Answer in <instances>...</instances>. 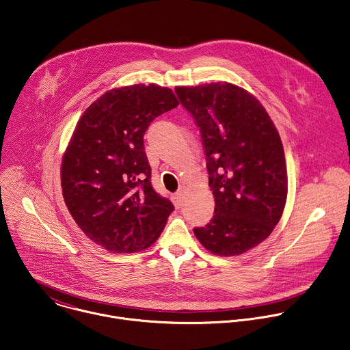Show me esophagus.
Returning a JSON list of instances; mask_svg holds the SVG:
<instances>
[{"label":"esophagus","instance_id":"34e87169","mask_svg":"<svg viewBox=\"0 0 350 350\" xmlns=\"http://www.w3.org/2000/svg\"><path fill=\"white\" fill-rule=\"evenodd\" d=\"M172 199H173V203H174V206H176L177 208L181 207V206H183V202H184V193H183V191L176 192V193L172 196Z\"/></svg>","mask_w":350,"mask_h":350}]
</instances>
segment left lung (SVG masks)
I'll return each mask as SVG.
<instances>
[{"label":"left lung","instance_id":"1","mask_svg":"<svg viewBox=\"0 0 350 350\" xmlns=\"http://www.w3.org/2000/svg\"><path fill=\"white\" fill-rule=\"evenodd\" d=\"M200 129L215 208L193 233L219 256L241 255L266 240L280 222L288 173L280 133L262 103L230 83L176 87Z\"/></svg>","mask_w":350,"mask_h":350}]
</instances>
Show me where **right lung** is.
I'll return each mask as SVG.
<instances>
[{"label": "right lung", "instance_id": "1", "mask_svg": "<svg viewBox=\"0 0 350 350\" xmlns=\"http://www.w3.org/2000/svg\"><path fill=\"white\" fill-rule=\"evenodd\" d=\"M177 105L167 87L114 88L87 107L73 131L62 157V196L83 233L110 252L148 248L174 210L151 185L143 137Z\"/></svg>", "mask_w": 350, "mask_h": 350}]
</instances>
